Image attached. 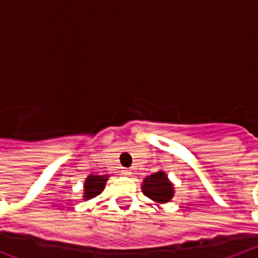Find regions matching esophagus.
Returning <instances> with one entry per match:
<instances>
[{
    "label": "esophagus",
    "instance_id": "1",
    "mask_svg": "<svg viewBox=\"0 0 258 258\" xmlns=\"http://www.w3.org/2000/svg\"><path fill=\"white\" fill-rule=\"evenodd\" d=\"M123 174L124 175H131V170H123Z\"/></svg>",
    "mask_w": 258,
    "mask_h": 258
}]
</instances>
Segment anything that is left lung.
<instances>
[{
  "mask_svg": "<svg viewBox=\"0 0 258 258\" xmlns=\"http://www.w3.org/2000/svg\"><path fill=\"white\" fill-rule=\"evenodd\" d=\"M142 191L154 202L166 204L174 196V186L165 171H158L154 172L153 175L146 176L142 184Z\"/></svg>",
  "mask_w": 258,
  "mask_h": 258,
  "instance_id": "1",
  "label": "left lung"
}]
</instances>
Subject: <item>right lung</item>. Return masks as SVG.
I'll return each mask as SVG.
<instances>
[{"mask_svg":"<svg viewBox=\"0 0 258 258\" xmlns=\"http://www.w3.org/2000/svg\"><path fill=\"white\" fill-rule=\"evenodd\" d=\"M108 175H88L84 182V200H91L99 196L105 186Z\"/></svg>","mask_w":258,"mask_h":258,"instance_id":"obj_1","label":"right lung"}]
</instances>
